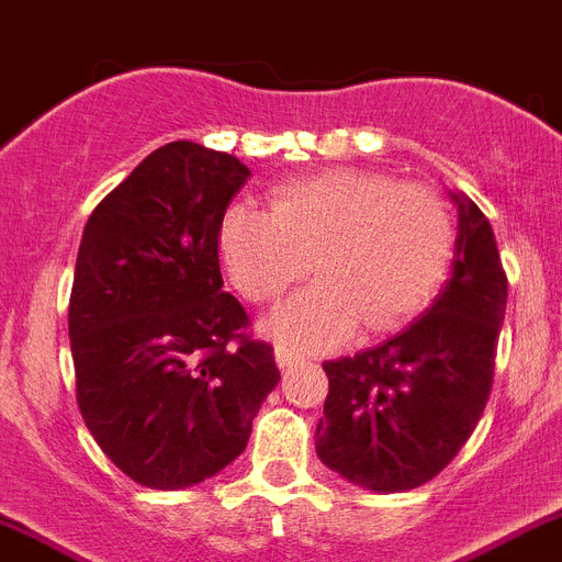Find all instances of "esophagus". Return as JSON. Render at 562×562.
I'll return each mask as SVG.
<instances>
[{"mask_svg": "<svg viewBox=\"0 0 562 562\" xmlns=\"http://www.w3.org/2000/svg\"><path fill=\"white\" fill-rule=\"evenodd\" d=\"M277 363H280V369H293L299 363V355L291 352L285 344H277Z\"/></svg>", "mask_w": 562, "mask_h": 562, "instance_id": "esophagus-1", "label": "esophagus"}]
</instances>
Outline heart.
<instances>
[{"instance_id":"1","label":"heart","mask_w":562,"mask_h":562,"mask_svg":"<svg viewBox=\"0 0 562 562\" xmlns=\"http://www.w3.org/2000/svg\"><path fill=\"white\" fill-rule=\"evenodd\" d=\"M218 249L240 296L266 305L307 277L322 280L266 318L293 349H324L363 324L369 333L416 316L447 277L454 222L427 182L374 169H327L280 182L269 210L233 204Z\"/></svg>"}]
</instances>
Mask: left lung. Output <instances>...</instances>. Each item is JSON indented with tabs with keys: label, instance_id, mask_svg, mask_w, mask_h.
I'll use <instances>...</instances> for the list:
<instances>
[{
	"label": "left lung",
	"instance_id": "obj_1",
	"mask_svg": "<svg viewBox=\"0 0 562 562\" xmlns=\"http://www.w3.org/2000/svg\"><path fill=\"white\" fill-rule=\"evenodd\" d=\"M458 202L452 277L422 318L355 358L327 360L316 429L327 469L369 491H413L454 460L491 396L507 274L494 229Z\"/></svg>",
	"mask_w": 562,
	"mask_h": 562
}]
</instances>
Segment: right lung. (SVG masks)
<instances>
[{
	"label": "right lung",
	"instance_id": "add662e5",
	"mask_svg": "<svg viewBox=\"0 0 562 562\" xmlns=\"http://www.w3.org/2000/svg\"><path fill=\"white\" fill-rule=\"evenodd\" d=\"M249 169L175 140L93 207L77 251L68 338L77 405L138 485L177 491L246 449L280 382L274 346L224 291L218 224Z\"/></svg>",
	"mask_w": 562,
	"mask_h": 562
}]
</instances>
